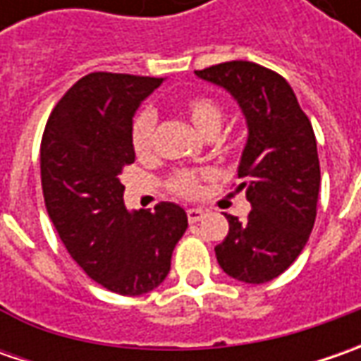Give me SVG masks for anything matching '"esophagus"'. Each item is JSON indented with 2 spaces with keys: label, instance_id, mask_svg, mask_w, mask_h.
I'll use <instances>...</instances> for the list:
<instances>
[{
  "label": "esophagus",
  "instance_id": "1",
  "mask_svg": "<svg viewBox=\"0 0 361 361\" xmlns=\"http://www.w3.org/2000/svg\"><path fill=\"white\" fill-rule=\"evenodd\" d=\"M187 216L190 223H197V221H201L202 216H204V211L202 209H188Z\"/></svg>",
  "mask_w": 361,
  "mask_h": 361
}]
</instances>
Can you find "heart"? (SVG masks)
I'll use <instances>...</instances> for the list:
<instances>
[{
	"label": "heart",
	"mask_w": 361,
	"mask_h": 361,
	"mask_svg": "<svg viewBox=\"0 0 361 361\" xmlns=\"http://www.w3.org/2000/svg\"><path fill=\"white\" fill-rule=\"evenodd\" d=\"M185 112H187L188 120L192 122V126L201 132L202 136H211V134H219L221 126H223V108L216 104L215 100L207 98V96H195L188 98L185 102ZM154 134H157V116L152 110H145L140 112L134 124H132V148L134 152L146 159L152 154L154 150ZM204 173H197V171H178L173 174L171 178V188L173 192L180 195V197H192L199 190V180Z\"/></svg>",
	"instance_id": "1"
}]
</instances>
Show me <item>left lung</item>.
I'll return each mask as SVG.
<instances>
[{"instance_id": "8db88e82", "label": "left lung", "mask_w": 361, "mask_h": 361, "mask_svg": "<svg viewBox=\"0 0 361 361\" xmlns=\"http://www.w3.org/2000/svg\"><path fill=\"white\" fill-rule=\"evenodd\" d=\"M197 76L227 90L247 122L237 174L249 219L225 215L229 233L215 247L221 269L243 283L279 277L303 251L315 223L319 159L312 122L285 78L253 62H225Z\"/></svg>"}]
</instances>
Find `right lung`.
I'll return each mask as SVG.
<instances>
[{
    "label": "right lung",
    "instance_id": "1",
    "mask_svg": "<svg viewBox=\"0 0 361 361\" xmlns=\"http://www.w3.org/2000/svg\"><path fill=\"white\" fill-rule=\"evenodd\" d=\"M164 78L94 72L66 92L49 114L42 148L48 215L68 253L96 283L145 295L171 271L188 227L174 202L128 211L120 174L132 164V118Z\"/></svg>",
    "mask_w": 361,
    "mask_h": 361
}]
</instances>
